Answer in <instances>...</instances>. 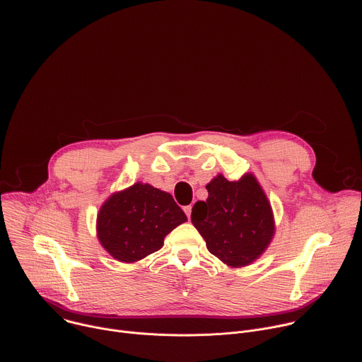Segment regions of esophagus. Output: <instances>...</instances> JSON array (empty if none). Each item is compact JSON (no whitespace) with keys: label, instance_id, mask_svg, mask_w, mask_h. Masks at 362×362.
Here are the masks:
<instances>
[{"label":"esophagus","instance_id":"obj_1","mask_svg":"<svg viewBox=\"0 0 362 362\" xmlns=\"http://www.w3.org/2000/svg\"><path fill=\"white\" fill-rule=\"evenodd\" d=\"M183 211H185V214L187 215V218L190 219V215H192V205H187V206H185V208H183Z\"/></svg>","mask_w":362,"mask_h":362}]
</instances>
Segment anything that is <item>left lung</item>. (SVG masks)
I'll return each instance as SVG.
<instances>
[{
  "instance_id": "obj_1",
  "label": "left lung",
  "mask_w": 362,
  "mask_h": 362,
  "mask_svg": "<svg viewBox=\"0 0 362 362\" xmlns=\"http://www.w3.org/2000/svg\"><path fill=\"white\" fill-rule=\"evenodd\" d=\"M206 190L208 199L192 208V223L211 254L231 267L248 266L267 248L274 234L266 193L252 175L238 182L218 175Z\"/></svg>"
}]
</instances>
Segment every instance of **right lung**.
I'll return each mask as SVG.
<instances>
[{
  "mask_svg": "<svg viewBox=\"0 0 362 362\" xmlns=\"http://www.w3.org/2000/svg\"><path fill=\"white\" fill-rule=\"evenodd\" d=\"M187 221L170 193L136 183L112 194L98 214V238L118 261L134 262L160 250L172 229Z\"/></svg>",
  "mask_w": 362,
  "mask_h": 362,
  "instance_id": "1",
  "label": "right lung"
}]
</instances>
